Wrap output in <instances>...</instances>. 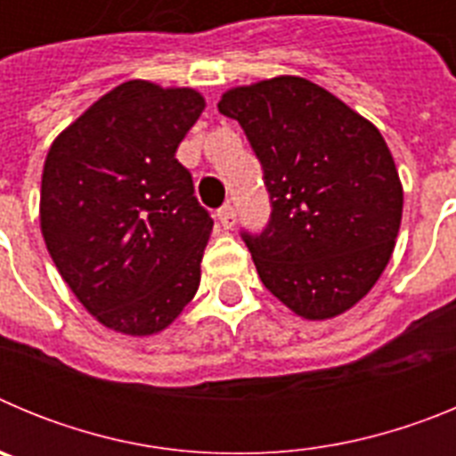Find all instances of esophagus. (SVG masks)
<instances>
[{
  "label": "esophagus",
  "mask_w": 456,
  "mask_h": 456,
  "mask_svg": "<svg viewBox=\"0 0 456 456\" xmlns=\"http://www.w3.org/2000/svg\"><path fill=\"white\" fill-rule=\"evenodd\" d=\"M216 224H219L224 231H231L232 225L237 224V212H235V208H232L231 203L224 205V208L216 212Z\"/></svg>",
  "instance_id": "1"
}]
</instances>
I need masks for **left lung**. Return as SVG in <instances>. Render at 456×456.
Returning <instances> with one entry per match:
<instances>
[{
    "instance_id": "8db88e82",
    "label": "left lung",
    "mask_w": 456,
    "mask_h": 456,
    "mask_svg": "<svg viewBox=\"0 0 456 456\" xmlns=\"http://www.w3.org/2000/svg\"><path fill=\"white\" fill-rule=\"evenodd\" d=\"M263 164L272 219L244 235L265 288L310 322L347 313L395 251L404 189L381 132L333 93L278 75L221 95Z\"/></svg>"
}]
</instances>
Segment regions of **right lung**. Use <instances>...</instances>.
Masks as SVG:
<instances>
[{
	"mask_svg": "<svg viewBox=\"0 0 456 456\" xmlns=\"http://www.w3.org/2000/svg\"><path fill=\"white\" fill-rule=\"evenodd\" d=\"M203 109L196 88L130 79L47 152L40 232L68 288L109 331L162 333L199 289L212 219L175 151Z\"/></svg>",
	"mask_w": 456,
	"mask_h": 456,
	"instance_id": "add662e5",
	"label": "right lung"
}]
</instances>
